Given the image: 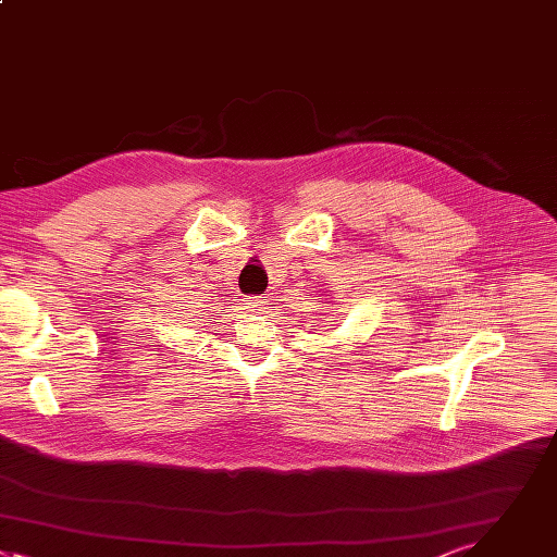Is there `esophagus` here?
<instances>
[{"instance_id":"esophagus-1","label":"esophagus","mask_w":557,"mask_h":557,"mask_svg":"<svg viewBox=\"0 0 557 557\" xmlns=\"http://www.w3.org/2000/svg\"><path fill=\"white\" fill-rule=\"evenodd\" d=\"M244 305H246V309L257 311V309H261V307L265 305V298H263V296H248V298L244 300Z\"/></svg>"}]
</instances>
